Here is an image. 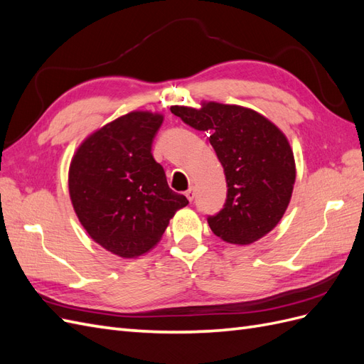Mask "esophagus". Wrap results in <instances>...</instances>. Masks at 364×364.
I'll list each match as a JSON object with an SVG mask.
<instances>
[{
    "label": "esophagus",
    "mask_w": 364,
    "mask_h": 364,
    "mask_svg": "<svg viewBox=\"0 0 364 364\" xmlns=\"http://www.w3.org/2000/svg\"><path fill=\"white\" fill-rule=\"evenodd\" d=\"M185 196H186V199H188L190 202H193V200H194V197H196V190H194V186H190V188L186 190Z\"/></svg>",
    "instance_id": "34e87169"
}]
</instances>
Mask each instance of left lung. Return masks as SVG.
I'll list each match as a JSON object with an SVG mask.
<instances>
[{"label":"left lung","mask_w":364,"mask_h":364,"mask_svg":"<svg viewBox=\"0 0 364 364\" xmlns=\"http://www.w3.org/2000/svg\"><path fill=\"white\" fill-rule=\"evenodd\" d=\"M185 124L209 134L222 162L228 194L223 208L208 215L213 232L228 243L250 245L278 225L296 179L287 138L258 112L235 105L206 103L202 109L173 106Z\"/></svg>","instance_id":"1"}]
</instances>
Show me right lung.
I'll return each mask as SVG.
<instances>
[{
    "instance_id": "right-lung-1",
    "label": "right lung",
    "mask_w": 364,
    "mask_h": 364,
    "mask_svg": "<svg viewBox=\"0 0 364 364\" xmlns=\"http://www.w3.org/2000/svg\"><path fill=\"white\" fill-rule=\"evenodd\" d=\"M161 124L158 114L119 117L87 138L71 162L74 211L91 238L118 257L150 250L174 213L188 205L151 155Z\"/></svg>"
}]
</instances>
